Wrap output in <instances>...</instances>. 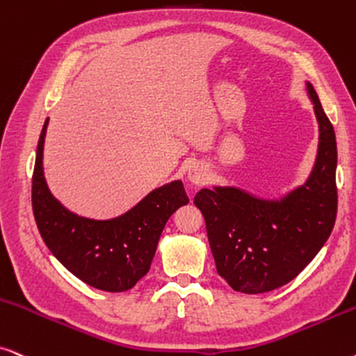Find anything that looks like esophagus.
Segmentation results:
<instances>
[{"instance_id":"esophagus-1","label":"esophagus","mask_w":356,"mask_h":356,"mask_svg":"<svg viewBox=\"0 0 356 356\" xmlns=\"http://www.w3.org/2000/svg\"><path fill=\"white\" fill-rule=\"evenodd\" d=\"M188 179L196 186L200 184H204L207 181V172L206 168L202 167L201 163H193L191 167L188 168Z\"/></svg>"}]
</instances>
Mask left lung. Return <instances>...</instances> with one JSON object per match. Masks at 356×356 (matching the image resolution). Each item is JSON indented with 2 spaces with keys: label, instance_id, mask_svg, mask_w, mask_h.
Wrapping results in <instances>:
<instances>
[{
  "label": "left lung",
  "instance_id": "left-lung-1",
  "mask_svg": "<svg viewBox=\"0 0 356 356\" xmlns=\"http://www.w3.org/2000/svg\"><path fill=\"white\" fill-rule=\"evenodd\" d=\"M307 95L319 122V150L302 186L276 201L232 186L204 188L195 196L218 273L238 293H268L289 283L334 229L339 201L335 132L311 83Z\"/></svg>",
  "mask_w": 356,
  "mask_h": 356
}]
</instances>
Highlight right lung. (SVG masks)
Masks as SVG:
<instances>
[{"label": "right lung", "instance_id": "add662e5", "mask_svg": "<svg viewBox=\"0 0 356 356\" xmlns=\"http://www.w3.org/2000/svg\"><path fill=\"white\" fill-rule=\"evenodd\" d=\"M49 119L40 132L32 175V211L45 245L83 283L109 293L136 286L150 270L165 224L189 200L177 179L149 193L126 214L108 220L80 218L49 191L42 155Z\"/></svg>", "mask_w": 356, "mask_h": 356}]
</instances>
